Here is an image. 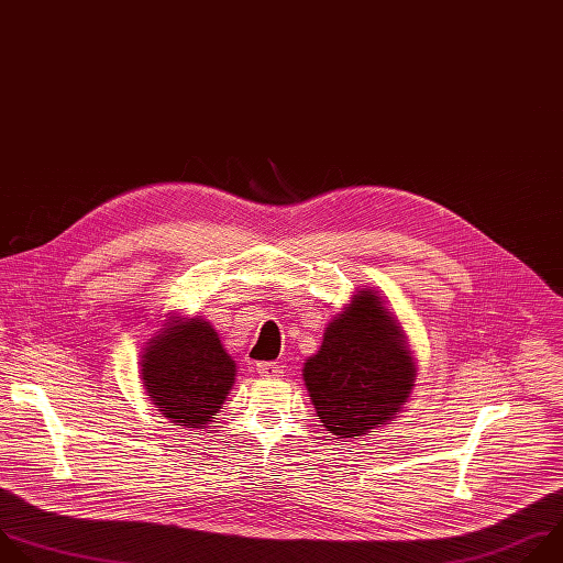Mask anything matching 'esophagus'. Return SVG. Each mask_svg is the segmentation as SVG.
<instances>
[{"label":"esophagus","mask_w":563,"mask_h":563,"mask_svg":"<svg viewBox=\"0 0 563 563\" xmlns=\"http://www.w3.org/2000/svg\"><path fill=\"white\" fill-rule=\"evenodd\" d=\"M255 371L260 373V377H268V379L282 377V368H279L275 362H260V364L255 366Z\"/></svg>","instance_id":"1"}]
</instances>
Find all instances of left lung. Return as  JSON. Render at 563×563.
Listing matches in <instances>:
<instances>
[{
	"mask_svg": "<svg viewBox=\"0 0 563 563\" xmlns=\"http://www.w3.org/2000/svg\"><path fill=\"white\" fill-rule=\"evenodd\" d=\"M301 377L314 412L334 439H362L406 408L417 360L399 317L373 286L357 288L328 319L323 342Z\"/></svg>",
	"mask_w": 563,
	"mask_h": 563,
	"instance_id": "8db88e82",
	"label": "left lung"
}]
</instances>
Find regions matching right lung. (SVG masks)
<instances>
[{
    "label": "right lung",
    "mask_w": 563,
    "mask_h": 563,
    "mask_svg": "<svg viewBox=\"0 0 563 563\" xmlns=\"http://www.w3.org/2000/svg\"><path fill=\"white\" fill-rule=\"evenodd\" d=\"M148 401L173 426L208 428L238 379V364L201 314L168 312L140 355Z\"/></svg>",
    "instance_id": "obj_1"
}]
</instances>
